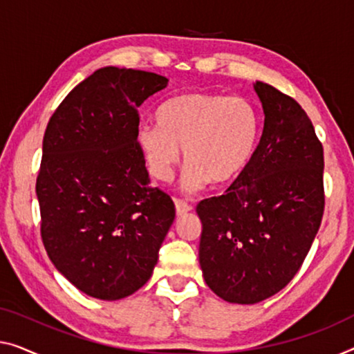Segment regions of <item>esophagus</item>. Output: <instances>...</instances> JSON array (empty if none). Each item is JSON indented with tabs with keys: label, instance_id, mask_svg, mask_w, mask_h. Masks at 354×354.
Masks as SVG:
<instances>
[{
	"label": "esophagus",
	"instance_id": "esophagus-1",
	"mask_svg": "<svg viewBox=\"0 0 354 354\" xmlns=\"http://www.w3.org/2000/svg\"><path fill=\"white\" fill-rule=\"evenodd\" d=\"M175 207H176V214L178 216H183V214H186V213H189V211L192 209V207L189 203H186V202H183V200H175Z\"/></svg>",
	"mask_w": 354,
	"mask_h": 354
}]
</instances>
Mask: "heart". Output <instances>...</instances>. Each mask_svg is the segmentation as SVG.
<instances>
[{
	"instance_id": "b5f03b06",
	"label": "heart",
	"mask_w": 354,
	"mask_h": 354,
	"mask_svg": "<svg viewBox=\"0 0 354 354\" xmlns=\"http://www.w3.org/2000/svg\"><path fill=\"white\" fill-rule=\"evenodd\" d=\"M157 125H140L136 143L160 181L171 178L181 159L183 186L197 192L211 181L224 186L246 170L261 133L259 111L245 97L189 92L162 103Z\"/></svg>"
}]
</instances>
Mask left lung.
<instances>
[{
    "instance_id": "obj_1",
    "label": "left lung",
    "mask_w": 354,
    "mask_h": 354,
    "mask_svg": "<svg viewBox=\"0 0 354 354\" xmlns=\"http://www.w3.org/2000/svg\"><path fill=\"white\" fill-rule=\"evenodd\" d=\"M263 130L246 170L224 195L197 205L198 259L211 291L257 304L299 272L324 213V152L294 98L257 81Z\"/></svg>"
}]
</instances>
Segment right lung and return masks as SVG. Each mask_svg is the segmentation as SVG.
Instances as JSON below:
<instances>
[{
	"mask_svg": "<svg viewBox=\"0 0 354 354\" xmlns=\"http://www.w3.org/2000/svg\"><path fill=\"white\" fill-rule=\"evenodd\" d=\"M167 84L156 73L100 68L47 124L36 178L42 243L91 297L118 300L145 286L175 221V203L149 184L136 143L138 108Z\"/></svg>",
	"mask_w": 354,
	"mask_h": 354,
	"instance_id": "1",
	"label": "right lung"
}]
</instances>
